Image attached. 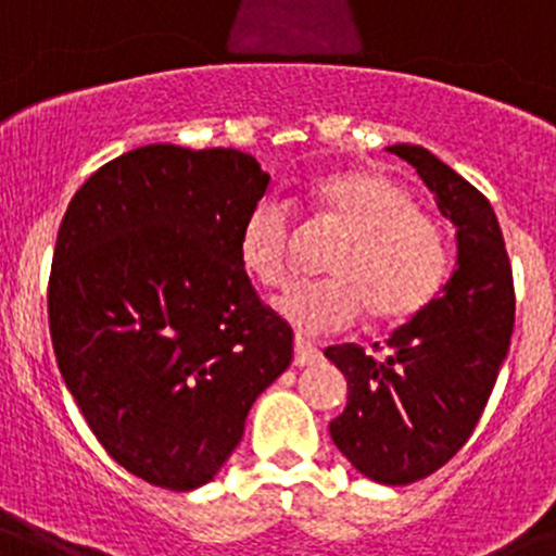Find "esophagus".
<instances>
[{"label": "esophagus", "mask_w": 556, "mask_h": 556, "mask_svg": "<svg viewBox=\"0 0 556 556\" xmlns=\"http://www.w3.org/2000/svg\"><path fill=\"white\" fill-rule=\"evenodd\" d=\"M293 349H295V356H293L295 367H309L320 359V351L315 349L313 342L304 340V337H295Z\"/></svg>", "instance_id": "34e87169"}]
</instances>
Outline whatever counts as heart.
<instances>
[{
  "mask_svg": "<svg viewBox=\"0 0 556 556\" xmlns=\"http://www.w3.org/2000/svg\"><path fill=\"white\" fill-rule=\"evenodd\" d=\"M315 222L342 230L326 257L329 277L299 282L277 295V313L304 334H334L362 313L378 324L412 318L430 302L447 274V243L439 222L414 207L397 180L376 169H351L309 186ZM295 219L282 200L266 197L249 211L238 236V257L266 288L293 271Z\"/></svg>",
  "mask_w": 556,
  "mask_h": 556,
  "instance_id": "heart-1",
  "label": "heart"
}]
</instances>
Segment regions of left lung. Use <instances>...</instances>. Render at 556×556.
I'll use <instances>...</instances> for the list:
<instances>
[{"label":"left lung","mask_w":556,"mask_h":556,"mask_svg":"<svg viewBox=\"0 0 556 556\" xmlns=\"http://www.w3.org/2000/svg\"><path fill=\"white\" fill-rule=\"evenodd\" d=\"M417 169L455 225L453 277L392 331L381 359L362 345L324 351L349 381V406L331 419V442L370 480L408 485L442 469L466 444L489 403L510 345L516 293L494 207L453 167L419 144H392Z\"/></svg>","instance_id":"obj_1"}]
</instances>
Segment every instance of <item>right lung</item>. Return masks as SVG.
<instances>
[{
	"label": "right lung",
	"instance_id": "1",
	"mask_svg": "<svg viewBox=\"0 0 556 556\" xmlns=\"http://www.w3.org/2000/svg\"><path fill=\"white\" fill-rule=\"evenodd\" d=\"M268 180L241 150L144 144L92 173L62 216L56 365L103 450L159 489L214 480L293 359V329L238 257Z\"/></svg>",
	"mask_w": 556,
	"mask_h": 556
}]
</instances>
